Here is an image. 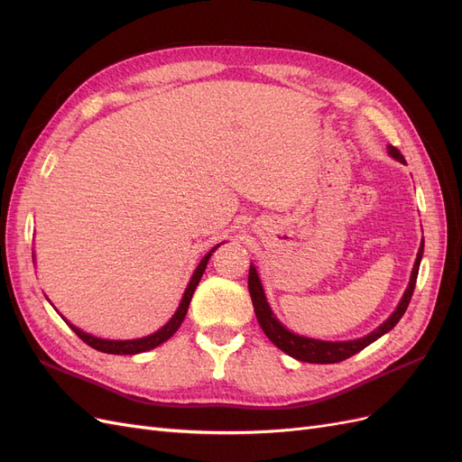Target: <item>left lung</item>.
I'll list each match as a JSON object with an SVG mask.
<instances>
[{
  "instance_id": "8db88e82",
  "label": "left lung",
  "mask_w": 462,
  "mask_h": 462,
  "mask_svg": "<svg viewBox=\"0 0 462 462\" xmlns=\"http://www.w3.org/2000/svg\"><path fill=\"white\" fill-rule=\"evenodd\" d=\"M389 153L395 160H399L401 163H404V156L395 146H389ZM422 253H424V243L420 245V250H418V256H416L412 275H411V283H409L407 291H404V295H402V299L397 306V310L387 318V321H383L380 328L374 329L370 335H366V337L355 339V341H335V343L333 341H319V339L300 337V335L291 333L287 328L279 324L277 318L270 310L268 300H265L263 289H262V283H260L254 265H250L248 291H250V299H253V306H254V312H256V318H258V324L263 329V333L268 335V339L277 348H282L283 353H287L292 358L302 360V362H312V365H333V362H341L348 356L360 353L362 348L368 346L377 337H382L383 333H387L389 329L395 328V324L402 318L404 310H407V306L412 299L416 277H418V268H420V260H422Z\"/></svg>"
}]
</instances>
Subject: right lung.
<instances>
[{
	"label": "right lung",
	"instance_id": "1",
	"mask_svg": "<svg viewBox=\"0 0 462 462\" xmlns=\"http://www.w3.org/2000/svg\"><path fill=\"white\" fill-rule=\"evenodd\" d=\"M216 248H217V246H214L212 250H209V253H208V254L202 258V262L199 263L197 272L192 273V277H190V283H189V287H187V291H185V295H183V300H180L179 309H177V312L173 314V318H171L170 321H167V324H165L162 329H158L156 333L148 335V337H143V339H133V341H109V339H97V337H92V335H88V333H85V331H80L79 328L71 326V324H69V321H67V324L71 326V329L79 335V337H80L82 341H85L87 345H90L92 348H96V351H102V353H107V355H136V353L150 351V348L158 346V345H162L163 341L170 339L171 335L179 329V326L183 324V319H185L187 310H189L190 299H192V295H194V289H197V285H199V282H200V277H202V273H204V270H206V263H208L209 256H212V253H214Z\"/></svg>",
	"mask_w": 462,
	"mask_h": 462
}]
</instances>
